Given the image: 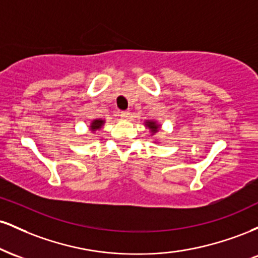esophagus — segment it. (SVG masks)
Listing matches in <instances>:
<instances>
[{"label":"esophagus","instance_id":"34e87169","mask_svg":"<svg viewBox=\"0 0 258 258\" xmlns=\"http://www.w3.org/2000/svg\"><path fill=\"white\" fill-rule=\"evenodd\" d=\"M120 116L122 117V119H128V116H130V111H128V110H123V111H121V112H120Z\"/></svg>","mask_w":258,"mask_h":258}]
</instances>
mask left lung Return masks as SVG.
<instances>
[{
    "label": "left lung",
    "mask_w": 258,
    "mask_h": 258,
    "mask_svg": "<svg viewBox=\"0 0 258 258\" xmlns=\"http://www.w3.org/2000/svg\"><path fill=\"white\" fill-rule=\"evenodd\" d=\"M146 126L149 127V128L152 130V132H153V133L158 132L159 125H156V122H154V121H148V122H146Z\"/></svg>",
    "instance_id": "left-lung-1"
}]
</instances>
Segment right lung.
Returning <instances> with one entry per match:
<instances>
[{"label": "right lung", "instance_id": "right-lung-1", "mask_svg": "<svg viewBox=\"0 0 258 258\" xmlns=\"http://www.w3.org/2000/svg\"><path fill=\"white\" fill-rule=\"evenodd\" d=\"M103 123H104V120H93L91 122V131H97V130H99L100 127L103 126Z\"/></svg>", "mask_w": 258, "mask_h": 258}]
</instances>
